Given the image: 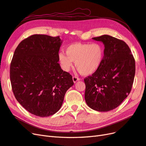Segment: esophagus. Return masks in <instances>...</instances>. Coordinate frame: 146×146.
I'll list each match as a JSON object with an SVG mask.
<instances>
[{"mask_svg": "<svg viewBox=\"0 0 146 146\" xmlns=\"http://www.w3.org/2000/svg\"><path fill=\"white\" fill-rule=\"evenodd\" d=\"M72 80H73L74 83H76L77 81L80 80V78H78V77H76V76H74V77H72Z\"/></svg>", "mask_w": 146, "mask_h": 146, "instance_id": "34e87169", "label": "esophagus"}]
</instances>
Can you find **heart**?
I'll use <instances>...</instances> for the list:
<instances>
[{
	"instance_id": "heart-1",
	"label": "heart",
	"mask_w": 146,
	"mask_h": 146,
	"mask_svg": "<svg viewBox=\"0 0 146 146\" xmlns=\"http://www.w3.org/2000/svg\"><path fill=\"white\" fill-rule=\"evenodd\" d=\"M65 52L66 55L61 52L58 55L62 69L66 72L69 71L75 62L77 69L84 76L96 73L104 59V47L99 42H76L66 47Z\"/></svg>"
}]
</instances>
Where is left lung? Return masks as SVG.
I'll return each instance as SVG.
<instances>
[{
  "label": "left lung",
  "mask_w": 146,
  "mask_h": 146,
  "mask_svg": "<svg viewBox=\"0 0 146 146\" xmlns=\"http://www.w3.org/2000/svg\"><path fill=\"white\" fill-rule=\"evenodd\" d=\"M104 44L100 68L85 78V101L88 107L100 112L117 107L129 96L135 74V61L127 44L108 35L92 38Z\"/></svg>",
  "instance_id": "1"
}]
</instances>
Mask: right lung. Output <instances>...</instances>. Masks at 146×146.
<instances>
[{"label": "right lung", "mask_w": 146, "mask_h": 146, "mask_svg": "<svg viewBox=\"0 0 146 146\" xmlns=\"http://www.w3.org/2000/svg\"><path fill=\"white\" fill-rule=\"evenodd\" d=\"M60 36L33 35L22 41L10 65L12 90L17 102L34 115L48 117L62 106L73 86L71 75L58 63Z\"/></svg>", "instance_id": "add662e5"}]
</instances>
